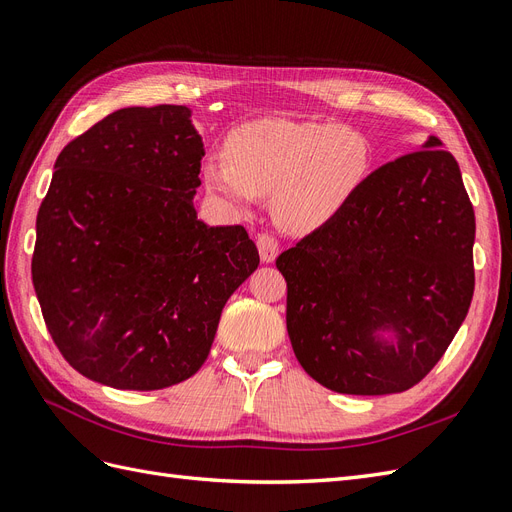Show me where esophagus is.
Listing matches in <instances>:
<instances>
[{
	"label": "esophagus",
	"mask_w": 512,
	"mask_h": 512,
	"mask_svg": "<svg viewBox=\"0 0 512 512\" xmlns=\"http://www.w3.org/2000/svg\"><path fill=\"white\" fill-rule=\"evenodd\" d=\"M257 249H259V257L263 263H272L280 251V242L274 234L263 232L257 236Z\"/></svg>",
	"instance_id": "1"
}]
</instances>
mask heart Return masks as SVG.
Returning <instances> with one entry per match:
<instances>
[{"label": "heart", "instance_id": "obj_1", "mask_svg": "<svg viewBox=\"0 0 512 512\" xmlns=\"http://www.w3.org/2000/svg\"><path fill=\"white\" fill-rule=\"evenodd\" d=\"M227 159H210V193L236 208L274 193V214L293 232H310L351 202L370 172V144L357 129L317 121L259 119L236 129Z\"/></svg>", "mask_w": 512, "mask_h": 512}]
</instances>
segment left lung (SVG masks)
Masks as SVG:
<instances>
[{"instance_id":"1","label":"left lung","mask_w":512,"mask_h":512,"mask_svg":"<svg viewBox=\"0 0 512 512\" xmlns=\"http://www.w3.org/2000/svg\"><path fill=\"white\" fill-rule=\"evenodd\" d=\"M474 229L459 166L438 138L374 170L336 217L276 259L302 368L351 395L423 381L468 315ZM378 328H393L399 346L376 341Z\"/></svg>"}]
</instances>
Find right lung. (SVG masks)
I'll use <instances>...</instances> for the list:
<instances>
[{
    "mask_svg": "<svg viewBox=\"0 0 512 512\" xmlns=\"http://www.w3.org/2000/svg\"><path fill=\"white\" fill-rule=\"evenodd\" d=\"M185 106L121 108L63 148L36 219L31 278L82 376L151 391L206 361L225 302L259 266L242 225L193 208L204 142Z\"/></svg>",
    "mask_w": 512,
    "mask_h": 512,
    "instance_id": "obj_1",
    "label": "right lung"
}]
</instances>
